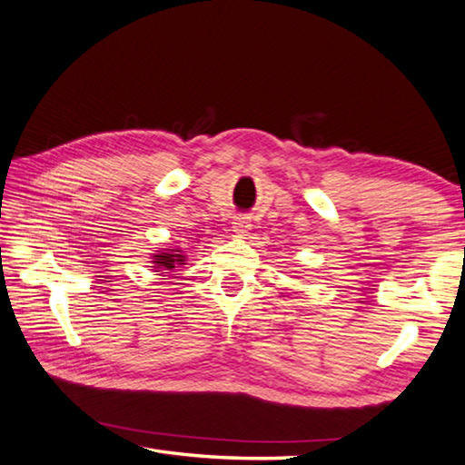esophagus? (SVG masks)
<instances>
[{
	"instance_id": "34e87169",
	"label": "esophagus",
	"mask_w": 465,
	"mask_h": 465,
	"mask_svg": "<svg viewBox=\"0 0 465 465\" xmlns=\"http://www.w3.org/2000/svg\"><path fill=\"white\" fill-rule=\"evenodd\" d=\"M252 227V222L248 217H235L233 219V225H232V232L238 235V238H246L248 232Z\"/></svg>"
}]
</instances>
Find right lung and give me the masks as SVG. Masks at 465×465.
I'll return each instance as SVG.
<instances>
[{"instance_id": "right-lung-1", "label": "right lung", "mask_w": 465, "mask_h": 465, "mask_svg": "<svg viewBox=\"0 0 465 465\" xmlns=\"http://www.w3.org/2000/svg\"><path fill=\"white\" fill-rule=\"evenodd\" d=\"M152 268L154 272H164V270H173L176 264H184V254L183 250H163L158 254L152 256Z\"/></svg>"}]
</instances>
